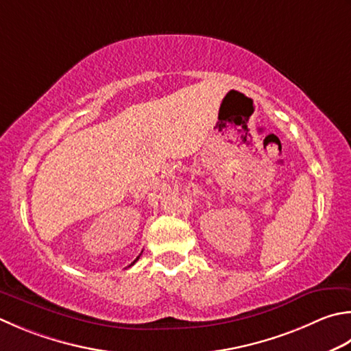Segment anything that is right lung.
Instances as JSON below:
<instances>
[{
  "instance_id": "right-lung-1",
  "label": "right lung",
  "mask_w": 351,
  "mask_h": 351,
  "mask_svg": "<svg viewBox=\"0 0 351 351\" xmlns=\"http://www.w3.org/2000/svg\"><path fill=\"white\" fill-rule=\"evenodd\" d=\"M140 256H141V254H140ZM140 256H138V257H136V258H135V260H134V262H132V263H130V265H129V266H132V265H134V263H135V262H136V260H138V258H140Z\"/></svg>"
}]
</instances>
